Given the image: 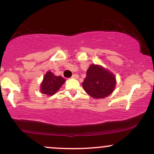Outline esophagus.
Returning a JSON list of instances; mask_svg holds the SVG:
<instances>
[{
  "label": "esophagus",
  "instance_id": "esophagus-1",
  "mask_svg": "<svg viewBox=\"0 0 154 154\" xmlns=\"http://www.w3.org/2000/svg\"><path fill=\"white\" fill-rule=\"evenodd\" d=\"M72 78H73V79H78L79 78V76H78V75H77V74H75V75H72Z\"/></svg>",
  "mask_w": 154,
  "mask_h": 154
}]
</instances>
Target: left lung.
Segmentation results:
<instances>
[{
    "label": "left lung",
    "mask_w": 154,
    "mask_h": 154,
    "mask_svg": "<svg viewBox=\"0 0 154 154\" xmlns=\"http://www.w3.org/2000/svg\"><path fill=\"white\" fill-rule=\"evenodd\" d=\"M115 75L100 65L92 63L88 68L84 82L85 91L92 98L99 99L109 96L115 89Z\"/></svg>",
    "instance_id": "8db88e82"
}]
</instances>
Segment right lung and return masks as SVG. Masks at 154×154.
<instances>
[{
    "mask_svg": "<svg viewBox=\"0 0 154 154\" xmlns=\"http://www.w3.org/2000/svg\"><path fill=\"white\" fill-rule=\"evenodd\" d=\"M64 82L65 79L61 76H56L53 72L48 71L44 75L40 84V92L48 96H51L59 91Z\"/></svg>",
    "mask_w": 154,
    "mask_h": 154,
    "instance_id": "obj_1",
    "label": "right lung"
}]
</instances>
